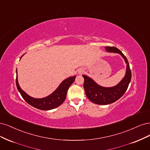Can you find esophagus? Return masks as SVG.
<instances>
[{
	"label": "esophagus",
	"mask_w": 150,
	"mask_h": 150,
	"mask_svg": "<svg viewBox=\"0 0 150 150\" xmlns=\"http://www.w3.org/2000/svg\"><path fill=\"white\" fill-rule=\"evenodd\" d=\"M83 70H79V74H81L82 73H83Z\"/></svg>",
	"instance_id": "34e87169"
}]
</instances>
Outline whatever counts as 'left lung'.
I'll list each match as a JSON object with an SVG mask.
<instances>
[{"instance_id":"obj_1","label":"left lung","mask_w":150,"mask_h":150,"mask_svg":"<svg viewBox=\"0 0 150 150\" xmlns=\"http://www.w3.org/2000/svg\"><path fill=\"white\" fill-rule=\"evenodd\" d=\"M107 52L118 53L123 57L127 64L126 74L120 83L113 87H103L100 86L90 77L83 75V87L87 98L93 103L98 105H108L120 99L126 92L132 79L131 70L127 59L123 53L114 47H106Z\"/></svg>"}]
</instances>
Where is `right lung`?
<instances>
[{"label": "right lung", "instance_id": "1", "mask_svg": "<svg viewBox=\"0 0 150 150\" xmlns=\"http://www.w3.org/2000/svg\"><path fill=\"white\" fill-rule=\"evenodd\" d=\"M75 78L76 76H74L64 80L59 86V87L51 95L43 98H34L28 95L25 92H24L18 85L17 75L16 76V85L22 98L27 103L37 109L42 110H49L59 107L64 102L66 98L67 91H68L70 86L74 83Z\"/></svg>", "mask_w": 150, "mask_h": 150}]
</instances>
